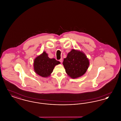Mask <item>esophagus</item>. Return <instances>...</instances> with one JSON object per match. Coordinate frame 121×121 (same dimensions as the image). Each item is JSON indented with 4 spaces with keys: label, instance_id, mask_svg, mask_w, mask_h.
Wrapping results in <instances>:
<instances>
[{
    "label": "esophagus",
    "instance_id": "34e87169",
    "mask_svg": "<svg viewBox=\"0 0 121 121\" xmlns=\"http://www.w3.org/2000/svg\"><path fill=\"white\" fill-rule=\"evenodd\" d=\"M59 61V62H60V63H62V62H63V58H61Z\"/></svg>",
    "mask_w": 121,
    "mask_h": 121
}]
</instances>
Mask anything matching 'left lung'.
I'll list each match as a JSON object with an SVG mask.
<instances>
[{"instance_id":"obj_1","label":"left lung","mask_w":121,"mask_h":121,"mask_svg":"<svg viewBox=\"0 0 121 121\" xmlns=\"http://www.w3.org/2000/svg\"><path fill=\"white\" fill-rule=\"evenodd\" d=\"M63 64L67 74L72 78H76L85 74L89 61L85 53L73 49L64 58Z\"/></svg>"}]
</instances>
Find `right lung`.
I'll return each mask as SVG.
<instances>
[{"mask_svg": "<svg viewBox=\"0 0 121 121\" xmlns=\"http://www.w3.org/2000/svg\"><path fill=\"white\" fill-rule=\"evenodd\" d=\"M60 62L55 58H50L45 51L35 58L34 68L35 72L42 77L49 76L54 67Z\"/></svg>", "mask_w": 121, "mask_h": 121, "instance_id": "add662e5", "label": "right lung"}]
</instances>
